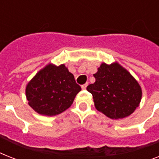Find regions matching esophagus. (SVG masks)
Instances as JSON below:
<instances>
[{"mask_svg":"<svg viewBox=\"0 0 159 159\" xmlns=\"http://www.w3.org/2000/svg\"><path fill=\"white\" fill-rule=\"evenodd\" d=\"M87 83H86V84L82 85V89H83V90L86 89V88H87Z\"/></svg>","mask_w":159,"mask_h":159,"instance_id":"34e87169","label":"esophagus"}]
</instances>
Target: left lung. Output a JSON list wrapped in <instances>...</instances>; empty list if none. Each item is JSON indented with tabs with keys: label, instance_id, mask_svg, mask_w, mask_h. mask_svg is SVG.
Here are the masks:
<instances>
[{
	"label": "left lung",
	"instance_id": "1",
	"mask_svg": "<svg viewBox=\"0 0 159 159\" xmlns=\"http://www.w3.org/2000/svg\"><path fill=\"white\" fill-rule=\"evenodd\" d=\"M96 82L87 86L96 108L111 119L125 118L139 106L142 91L130 73L118 63H102L93 74Z\"/></svg>",
	"mask_w": 159,
	"mask_h": 159
}]
</instances>
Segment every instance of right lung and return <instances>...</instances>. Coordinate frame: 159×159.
Listing matches in <instances>:
<instances>
[{"instance_id":"1","label":"right lung","mask_w":159,"mask_h":159,"mask_svg":"<svg viewBox=\"0 0 159 159\" xmlns=\"http://www.w3.org/2000/svg\"><path fill=\"white\" fill-rule=\"evenodd\" d=\"M74 76L64 65H48L26 87L29 105L40 115L56 116L69 108L81 91Z\"/></svg>"}]
</instances>
